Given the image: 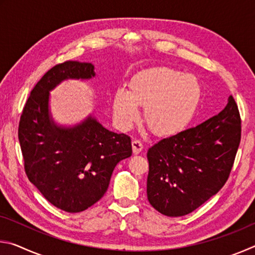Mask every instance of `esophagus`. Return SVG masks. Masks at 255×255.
<instances>
[{
  "label": "esophagus",
  "mask_w": 255,
  "mask_h": 255,
  "mask_svg": "<svg viewBox=\"0 0 255 255\" xmlns=\"http://www.w3.org/2000/svg\"><path fill=\"white\" fill-rule=\"evenodd\" d=\"M131 145H132V153L133 154H139L141 152V149L144 148V145L139 139H133L131 141Z\"/></svg>",
  "instance_id": "34e87169"
}]
</instances>
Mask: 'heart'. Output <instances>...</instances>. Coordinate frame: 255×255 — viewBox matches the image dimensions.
<instances>
[{"mask_svg": "<svg viewBox=\"0 0 255 255\" xmlns=\"http://www.w3.org/2000/svg\"><path fill=\"white\" fill-rule=\"evenodd\" d=\"M201 84L196 76L155 68L132 77L130 91L119 88L114 97V117L122 129H129L145 107L146 123L158 135H173L187 127L199 107Z\"/></svg>", "mask_w": 255, "mask_h": 255, "instance_id": "heart-1", "label": "heart"}]
</instances>
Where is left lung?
Segmentation results:
<instances>
[{"mask_svg":"<svg viewBox=\"0 0 255 255\" xmlns=\"http://www.w3.org/2000/svg\"><path fill=\"white\" fill-rule=\"evenodd\" d=\"M240 141V111L230 96L217 116L148 149L149 204L169 217L192 213L226 183Z\"/></svg>","mask_w":255,"mask_h":255,"instance_id":"left-lung-1","label":"left lung"}]
</instances>
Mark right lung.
Wrapping results in <instances>:
<instances>
[{"label": "right lung", "mask_w": 255, "mask_h": 255, "mask_svg": "<svg viewBox=\"0 0 255 255\" xmlns=\"http://www.w3.org/2000/svg\"><path fill=\"white\" fill-rule=\"evenodd\" d=\"M94 76L91 63L67 60L51 67L34 85L19 123L25 174L51 205L67 213L100 200L116 165L132 153L130 137L108 130L92 116L74 127L51 119L49 91L64 80Z\"/></svg>", "instance_id": "obj_1"}]
</instances>
